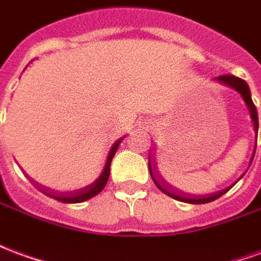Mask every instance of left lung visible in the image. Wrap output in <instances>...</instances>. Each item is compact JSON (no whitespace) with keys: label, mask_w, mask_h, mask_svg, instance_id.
Wrapping results in <instances>:
<instances>
[{"label":"left lung","mask_w":261,"mask_h":261,"mask_svg":"<svg viewBox=\"0 0 261 261\" xmlns=\"http://www.w3.org/2000/svg\"><path fill=\"white\" fill-rule=\"evenodd\" d=\"M214 81H218L221 84H224V85L229 86L232 89H235L238 93H241L242 99L245 100L246 103L247 109H249V113H250V117H252L253 121V127H254V133H256V141H257V131H258V116H257V110H256V106H254V103L252 100V95H250V89H249V85L246 84V81L241 80V78H238L235 75H221V76H217V78H214ZM254 152H256V149L253 151L252 159H250V165H252V161L254 158ZM148 168H149V173H151V177H152L153 183L156 185L161 192H164L165 194H168L172 198H175V200H179V201L183 202H190V204H205V202H211L214 200H217L218 197H221L222 194L228 192L229 189H224V190H219V192L215 193H210V194H205V196H198V197H187V196H180V194H177V193L172 192L169 189V186L162 181L156 175V172H155V168H153L152 161H151V155H149V161H148Z\"/></svg>","instance_id":"left-lung-1"}]
</instances>
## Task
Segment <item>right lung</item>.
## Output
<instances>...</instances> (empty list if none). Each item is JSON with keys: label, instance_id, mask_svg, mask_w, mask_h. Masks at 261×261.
<instances>
[{"label": "right lung", "instance_id": "obj_1", "mask_svg": "<svg viewBox=\"0 0 261 261\" xmlns=\"http://www.w3.org/2000/svg\"><path fill=\"white\" fill-rule=\"evenodd\" d=\"M123 140H124V137H121L117 141H114L112 144L106 158L103 159L100 166L97 168V172L92 176V179H89V181H86L85 185H82V186L75 189L72 192L65 193V194H57V193L48 192V190H44V189H39V190L44 193L46 196L54 198V200H59L61 202H69V204L86 201V200H89L92 197H95L96 194L102 192L105 186H106V183H108L112 159H113L114 153L117 152V148H119L120 142L123 141Z\"/></svg>", "mask_w": 261, "mask_h": 261}]
</instances>
